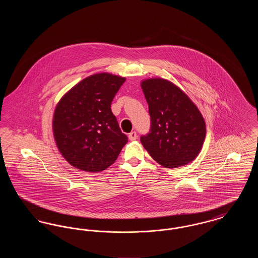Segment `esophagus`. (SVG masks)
Wrapping results in <instances>:
<instances>
[{
    "label": "esophagus",
    "mask_w": 258,
    "mask_h": 258,
    "mask_svg": "<svg viewBox=\"0 0 258 258\" xmlns=\"http://www.w3.org/2000/svg\"><path fill=\"white\" fill-rule=\"evenodd\" d=\"M128 138H130V140H135L136 138H137V134L135 133V132H132L130 135H128Z\"/></svg>",
    "instance_id": "obj_1"
}]
</instances>
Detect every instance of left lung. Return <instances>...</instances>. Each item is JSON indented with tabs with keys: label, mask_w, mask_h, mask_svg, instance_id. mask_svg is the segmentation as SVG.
<instances>
[{
	"label": "left lung",
	"mask_w": 258,
	"mask_h": 258,
	"mask_svg": "<svg viewBox=\"0 0 258 258\" xmlns=\"http://www.w3.org/2000/svg\"><path fill=\"white\" fill-rule=\"evenodd\" d=\"M141 87L151 117L150 132L140 137L142 145L164 167L175 168L192 161L206 135L197 105L168 80L146 79Z\"/></svg>",
	"instance_id": "obj_1"
}]
</instances>
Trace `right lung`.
Here are the masks:
<instances>
[{
	"mask_svg": "<svg viewBox=\"0 0 258 258\" xmlns=\"http://www.w3.org/2000/svg\"><path fill=\"white\" fill-rule=\"evenodd\" d=\"M125 78L110 74L91 75L59 101L53 133L62 157L87 172L106 169L127 142L111 111V102Z\"/></svg>",
	"mask_w": 258,
	"mask_h": 258,
	"instance_id": "add662e5",
	"label": "right lung"
}]
</instances>
